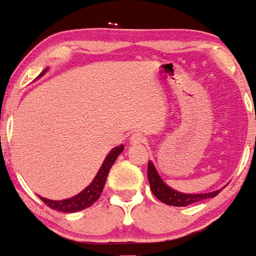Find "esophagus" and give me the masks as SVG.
Here are the masks:
<instances>
[{
    "label": "esophagus",
    "mask_w": 256,
    "mask_h": 256,
    "mask_svg": "<svg viewBox=\"0 0 256 256\" xmlns=\"http://www.w3.org/2000/svg\"><path fill=\"white\" fill-rule=\"evenodd\" d=\"M146 142L145 136L140 133H134L133 136H130V144L132 145H140V144H144Z\"/></svg>",
    "instance_id": "34e87169"
}]
</instances>
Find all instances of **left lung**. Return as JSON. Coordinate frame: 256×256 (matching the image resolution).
<instances>
[{"mask_svg":"<svg viewBox=\"0 0 256 256\" xmlns=\"http://www.w3.org/2000/svg\"><path fill=\"white\" fill-rule=\"evenodd\" d=\"M148 182H150L152 194L158 198L160 202L174 206H186L192 204V203L200 202V200H206V198H213L218 196L221 191L220 188V190L206 192V194H184V192L174 190L163 182V179L157 172L156 166L151 160H148Z\"/></svg>","mask_w":256,"mask_h":256,"instance_id":"left-lung-1","label":"left lung"}]
</instances>
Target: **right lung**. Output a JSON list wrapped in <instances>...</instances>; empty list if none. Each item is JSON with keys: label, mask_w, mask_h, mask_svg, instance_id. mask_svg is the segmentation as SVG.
I'll list each match as a JSON object with an SVG mask.
<instances>
[{"label": "right lung", "mask_w": 256, "mask_h": 256, "mask_svg": "<svg viewBox=\"0 0 256 256\" xmlns=\"http://www.w3.org/2000/svg\"><path fill=\"white\" fill-rule=\"evenodd\" d=\"M48 71V68H46L44 71L41 74H38L37 78L42 77L43 74ZM36 78V80H37ZM124 150V146L120 145L114 148L108 154V156L105 157L104 162H102V166L98 170V173L96 176H94L93 182H92L84 190H82L80 194H77L76 196L66 198V200H48V198L41 197L38 196L43 202L46 203L50 208L56 209V210L62 212V213H76V212L83 210V209L88 208L93 204L94 202H96L99 200L100 194H102V188H104L105 182H106V178H108V172H110L111 166L114 163V160H117V157L122 154V151Z\"/></svg>", "instance_id": "obj_1"}]
</instances>
